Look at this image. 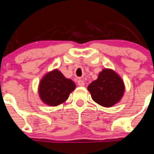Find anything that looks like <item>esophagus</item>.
I'll return each instance as SVG.
<instances>
[{"mask_svg":"<svg viewBox=\"0 0 154 154\" xmlns=\"http://www.w3.org/2000/svg\"><path fill=\"white\" fill-rule=\"evenodd\" d=\"M77 84H78V86H83L85 85V83L83 80H77Z\"/></svg>","mask_w":154,"mask_h":154,"instance_id":"34e87169","label":"esophagus"}]
</instances>
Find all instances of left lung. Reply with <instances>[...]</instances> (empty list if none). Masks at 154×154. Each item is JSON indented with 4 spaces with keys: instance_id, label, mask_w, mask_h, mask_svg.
<instances>
[{
    "instance_id": "1",
    "label": "left lung",
    "mask_w": 154,
    "mask_h": 154,
    "mask_svg": "<svg viewBox=\"0 0 154 154\" xmlns=\"http://www.w3.org/2000/svg\"><path fill=\"white\" fill-rule=\"evenodd\" d=\"M88 90L93 100L105 107H110L121 100L125 85L121 77L111 69H103L96 80L90 83Z\"/></svg>"
}]
</instances>
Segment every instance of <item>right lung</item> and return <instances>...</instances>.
<instances>
[{
    "label": "right lung",
    "mask_w": 154,
    "mask_h": 154,
    "mask_svg": "<svg viewBox=\"0 0 154 154\" xmlns=\"http://www.w3.org/2000/svg\"><path fill=\"white\" fill-rule=\"evenodd\" d=\"M74 88L75 83L72 80L66 78L58 70H54L43 77L38 91L44 103L55 106L66 101Z\"/></svg>",
    "instance_id": "obj_1"
}]
</instances>
